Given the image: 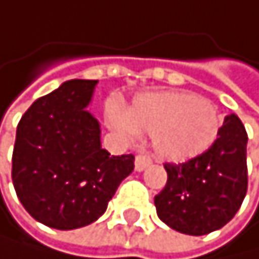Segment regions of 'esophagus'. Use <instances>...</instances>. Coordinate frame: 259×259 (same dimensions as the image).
Listing matches in <instances>:
<instances>
[{
    "mask_svg": "<svg viewBox=\"0 0 259 259\" xmlns=\"http://www.w3.org/2000/svg\"><path fill=\"white\" fill-rule=\"evenodd\" d=\"M151 165V159L147 157V155L144 154H139L136 155V160H135V168L138 170V172H143V170H146L147 167Z\"/></svg>",
    "mask_w": 259,
    "mask_h": 259,
    "instance_id": "obj_1",
    "label": "esophagus"
}]
</instances>
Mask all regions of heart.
<instances>
[{"mask_svg": "<svg viewBox=\"0 0 259 259\" xmlns=\"http://www.w3.org/2000/svg\"><path fill=\"white\" fill-rule=\"evenodd\" d=\"M105 113L110 126L126 138H136L139 131L152 133L155 154L175 163L204 154L221 131L215 107L186 92L143 94L128 112L108 104Z\"/></svg>", "mask_w": 259, "mask_h": 259, "instance_id": "heart-1", "label": "heart"}]
</instances>
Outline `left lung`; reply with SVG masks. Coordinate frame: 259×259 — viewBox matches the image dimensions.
Listing matches in <instances>:
<instances>
[{
  "label": "left lung",
  "instance_id": "left-lung-1",
  "mask_svg": "<svg viewBox=\"0 0 259 259\" xmlns=\"http://www.w3.org/2000/svg\"><path fill=\"white\" fill-rule=\"evenodd\" d=\"M246 143L243 123L232 113L204 154L165 163L167 185L154 198L159 219L186 235H206L232 221L248 186Z\"/></svg>",
  "mask_w": 259,
  "mask_h": 259
}]
</instances>
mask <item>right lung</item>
<instances>
[{"label": "right lung", "instance_id": "1", "mask_svg": "<svg viewBox=\"0 0 259 259\" xmlns=\"http://www.w3.org/2000/svg\"><path fill=\"white\" fill-rule=\"evenodd\" d=\"M97 81L71 79L37 99L17 124L13 183L19 201L47 227L96 222L135 168V155H110L87 107Z\"/></svg>", "mask_w": 259, "mask_h": 259}]
</instances>
